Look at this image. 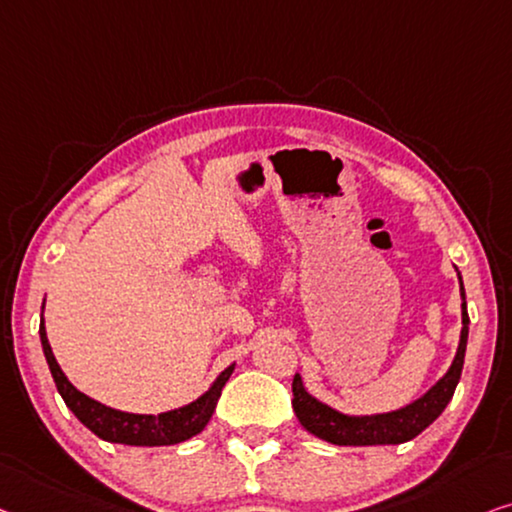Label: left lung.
<instances>
[{
	"label": "left lung",
	"instance_id": "left-lung-1",
	"mask_svg": "<svg viewBox=\"0 0 512 512\" xmlns=\"http://www.w3.org/2000/svg\"><path fill=\"white\" fill-rule=\"evenodd\" d=\"M457 271V269H455ZM460 296H462V331L460 342H457V352L437 384L416 398L414 402L404 404L400 409L384 411V414H345V411L333 409L331 404L317 400L315 395L308 393L303 386L299 372L292 381V407L299 423L315 437L329 441L335 446H381V444H404L418 437L427 425H432L451 402L457 381L462 375L464 352H467L469 340V312H467V294H464V282L460 271Z\"/></svg>",
	"mask_w": 512,
	"mask_h": 512
}]
</instances>
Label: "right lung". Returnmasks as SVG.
<instances>
[{"instance_id":"obj_1","label":"right lung","mask_w":512,"mask_h":512,"mask_svg":"<svg viewBox=\"0 0 512 512\" xmlns=\"http://www.w3.org/2000/svg\"><path fill=\"white\" fill-rule=\"evenodd\" d=\"M45 305V301H43ZM38 335H41V347L48 361V368L55 379V386L61 398H64L66 407L73 411L78 421L89 427L96 437L103 441H112V444H126V446H172L181 444L195 434H200L207 423L211 421L216 404L223 393V386L234 372V363L225 368L220 375L213 379V384L204 391L200 398L183 404V407L163 411V414H131V411L112 409L108 404L89 398L82 391H78L64 370L59 368L55 354L48 342V333H45V322L41 315V326H38Z\"/></svg>"}]
</instances>
